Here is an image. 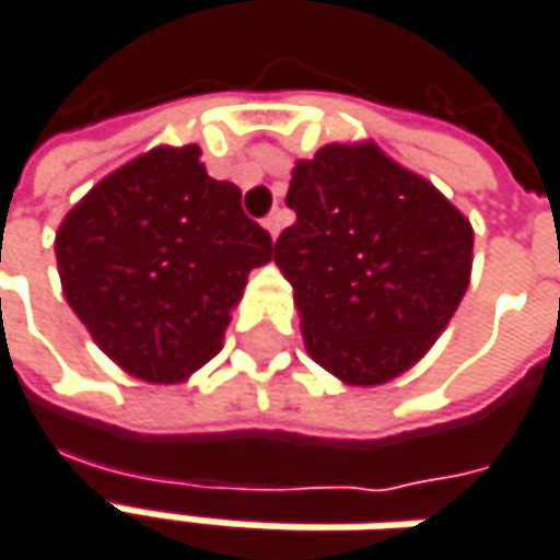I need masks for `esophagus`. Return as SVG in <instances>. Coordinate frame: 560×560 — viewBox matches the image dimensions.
I'll return each mask as SVG.
<instances>
[{"label":"esophagus","instance_id":"esophagus-1","mask_svg":"<svg viewBox=\"0 0 560 560\" xmlns=\"http://www.w3.org/2000/svg\"><path fill=\"white\" fill-rule=\"evenodd\" d=\"M262 225H266V232L272 235V238H279V232H281V225H284V213L281 210H272L266 220H262Z\"/></svg>","mask_w":560,"mask_h":560}]
</instances>
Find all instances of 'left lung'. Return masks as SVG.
<instances>
[{"label": "left lung", "mask_w": 560, "mask_h": 560, "mask_svg": "<svg viewBox=\"0 0 560 560\" xmlns=\"http://www.w3.org/2000/svg\"><path fill=\"white\" fill-rule=\"evenodd\" d=\"M284 201L298 222L272 257L310 357L357 387L412 369L468 291L471 222L372 142L298 161Z\"/></svg>", "instance_id": "8db88e82"}]
</instances>
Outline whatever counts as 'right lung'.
<instances>
[{"mask_svg": "<svg viewBox=\"0 0 560 560\" xmlns=\"http://www.w3.org/2000/svg\"><path fill=\"white\" fill-rule=\"evenodd\" d=\"M55 257L70 310L129 375L173 384L220 353L247 272L272 238L201 148H151L70 210Z\"/></svg>", "mask_w": 560, "mask_h": 560, "instance_id": "1", "label": "right lung"}]
</instances>
